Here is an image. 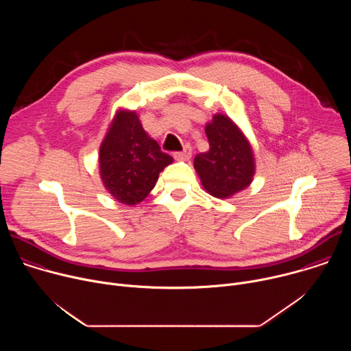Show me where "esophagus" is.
I'll return each mask as SVG.
<instances>
[{"label": "esophagus", "mask_w": 351, "mask_h": 351, "mask_svg": "<svg viewBox=\"0 0 351 351\" xmlns=\"http://www.w3.org/2000/svg\"><path fill=\"white\" fill-rule=\"evenodd\" d=\"M173 157L175 160L178 161H187L191 158V147L190 145H186L183 152H176L173 153Z\"/></svg>", "instance_id": "34e87169"}]
</instances>
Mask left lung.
Listing matches in <instances>:
<instances>
[{
    "instance_id": "1",
    "label": "left lung",
    "mask_w": 351,
    "mask_h": 351,
    "mask_svg": "<svg viewBox=\"0 0 351 351\" xmlns=\"http://www.w3.org/2000/svg\"><path fill=\"white\" fill-rule=\"evenodd\" d=\"M210 149L194 158L204 189L214 197H230L245 189L256 172L252 145L234 122L222 114L206 126Z\"/></svg>"
}]
</instances>
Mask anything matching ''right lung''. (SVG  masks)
<instances>
[{"label": "right lung", "mask_w": 351, "mask_h": 351, "mask_svg": "<svg viewBox=\"0 0 351 351\" xmlns=\"http://www.w3.org/2000/svg\"><path fill=\"white\" fill-rule=\"evenodd\" d=\"M98 160L106 189L126 206L143 202L154 189L160 172L173 161L145 133L137 114L125 110L117 112L99 145Z\"/></svg>", "instance_id": "obj_1"}]
</instances>
